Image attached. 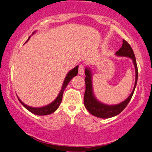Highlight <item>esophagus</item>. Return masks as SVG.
<instances>
[{"label":"esophagus","instance_id":"34e87169","mask_svg":"<svg viewBox=\"0 0 152 152\" xmlns=\"http://www.w3.org/2000/svg\"><path fill=\"white\" fill-rule=\"evenodd\" d=\"M85 73V67L83 65H80L79 67V74L83 75Z\"/></svg>","mask_w":152,"mask_h":152}]
</instances>
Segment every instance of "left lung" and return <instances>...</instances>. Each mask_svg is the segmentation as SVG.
<instances>
[{
	"label": "left lung",
	"instance_id": "obj_1",
	"mask_svg": "<svg viewBox=\"0 0 152 152\" xmlns=\"http://www.w3.org/2000/svg\"><path fill=\"white\" fill-rule=\"evenodd\" d=\"M115 55L118 57H129L131 59L134 63V68H135V84H134V89L128 98L125 100L118 104L115 105H108L105 104L98 99H97L94 94L93 86V72L89 67L87 66L85 69V74L86 77L85 78V92L84 95V105L87 110L90 112L92 115L101 118H109L115 115H118L121 113L124 108L127 106L128 103L132 98L134 92L135 90L136 83L138 80V68L136 64V57L134 55L133 49L127 42L123 39L122 47H121L118 52H115Z\"/></svg>",
	"mask_w": 152,
	"mask_h": 152
}]
</instances>
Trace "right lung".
<instances>
[{"label":"right lung","instance_id":"1","mask_svg":"<svg viewBox=\"0 0 152 152\" xmlns=\"http://www.w3.org/2000/svg\"><path fill=\"white\" fill-rule=\"evenodd\" d=\"M36 32H37V31H35L32 34V35L34 34ZM30 37L31 36L28 37V40L26 42V43L29 40ZM77 73H78V65H77L75 67L73 68L72 69H71V70L68 72L67 75H66L65 78H64V82H63L62 88H61L60 91H59V93L58 94L57 97L55 98V100H54V101H52V103L48 104V105H44V106H42V107H37V108H36V107H31V106H29V105H26V104H25L24 103H23V102L21 100V99L18 98V96H17V98H18L19 102L22 104V105H23L25 108H26L28 111H30L31 113L35 114V115H49V114L53 113L54 111L57 110V109L59 108V106L60 105L61 102H62V100L63 93H64V89L66 88V87H67L68 83L70 82L71 80L74 77L77 76Z\"/></svg>","mask_w":152,"mask_h":152}]
</instances>
